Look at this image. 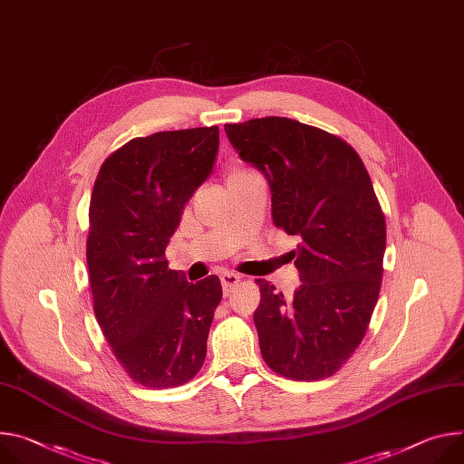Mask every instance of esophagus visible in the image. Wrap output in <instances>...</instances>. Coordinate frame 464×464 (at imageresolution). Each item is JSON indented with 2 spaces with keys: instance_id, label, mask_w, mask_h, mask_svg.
Listing matches in <instances>:
<instances>
[{
  "instance_id": "obj_1",
  "label": "esophagus",
  "mask_w": 464,
  "mask_h": 464,
  "mask_svg": "<svg viewBox=\"0 0 464 464\" xmlns=\"http://www.w3.org/2000/svg\"><path fill=\"white\" fill-rule=\"evenodd\" d=\"M220 281H222L224 294H226V296H229V294L233 292V288L240 283V276H238V274H233V272H224V274L220 276Z\"/></svg>"
}]
</instances>
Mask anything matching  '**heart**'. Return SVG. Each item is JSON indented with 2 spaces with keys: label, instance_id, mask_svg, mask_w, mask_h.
<instances>
[{
  "label": "heart",
  "instance_id": "b5f03b06",
  "mask_svg": "<svg viewBox=\"0 0 464 464\" xmlns=\"http://www.w3.org/2000/svg\"><path fill=\"white\" fill-rule=\"evenodd\" d=\"M235 172H240V170H235Z\"/></svg>",
  "mask_w": 464,
  "mask_h": 464
}]
</instances>
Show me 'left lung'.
<instances>
[{
    "label": "left lung",
    "instance_id": "obj_1",
    "mask_svg": "<svg viewBox=\"0 0 464 464\" xmlns=\"http://www.w3.org/2000/svg\"><path fill=\"white\" fill-rule=\"evenodd\" d=\"M224 130L265 176L274 224L302 240L292 298L257 279L263 359L296 382L329 377L361 344L382 286L387 229L370 176L350 144L298 120L266 116Z\"/></svg>",
    "mask_w": 464,
    "mask_h": 464
}]
</instances>
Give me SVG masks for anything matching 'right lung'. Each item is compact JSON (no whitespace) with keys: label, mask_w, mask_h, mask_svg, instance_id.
Returning a JSON list of instances; mask_svg holds the SVG:
<instances>
[{"label":"right lung","mask_w":464,"mask_h":464,"mask_svg":"<svg viewBox=\"0 0 464 464\" xmlns=\"http://www.w3.org/2000/svg\"><path fill=\"white\" fill-rule=\"evenodd\" d=\"M220 130L133 139L105 159L91 199L87 242L94 313L112 353L135 382L178 387L203 366L222 300L217 276L188 283L164 249L185 203L213 174Z\"/></svg>","instance_id":"add662e5"}]
</instances>
